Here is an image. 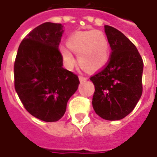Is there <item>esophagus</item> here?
<instances>
[{
  "mask_svg": "<svg viewBox=\"0 0 157 157\" xmlns=\"http://www.w3.org/2000/svg\"><path fill=\"white\" fill-rule=\"evenodd\" d=\"M79 80H80L81 82H86V81H87V77H86V76H82V75H80V76H79Z\"/></svg>",
  "mask_w": 157,
  "mask_h": 157,
  "instance_id": "esophagus-1",
  "label": "esophagus"
}]
</instances>
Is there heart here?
<instances>
[{"label":"heart","instance_id":"heart-1","mask_svg":"<svg viewBox=\"0 0 157 157\" xmlns=\"http://www.w3.org/2000/svg\"><path fill=\"white\" fill-rule=\"evenodd\" d=\"M68 46H61L60 53L69 70L73 69L75 64L71 51L78 56L81 67L89 72L101 70L109 60V42L105 34L100 31L76 33L69 38Z\"/></svg>","mask_w":157,"mask_h":157}]
</instances>
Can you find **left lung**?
Returning <instances> with one entry per match:
<instances>
[{"mask_svg":"<svg viewBox=\"0 0 157 157\" xmlns=\"http://www.w3.org/2000/svg\"><path fill=\"white\" fill-rule=\"evenodd\" d=\"M104 27L112 53L105 69L90 78L95 87L92 105L102 119L119 120L141 98L144 63L129 38L113 26Z\"/></svg>","mask_w":157,"mask_h":157,"instance_id":"obj_1","label":"left lung"}]
</instances>
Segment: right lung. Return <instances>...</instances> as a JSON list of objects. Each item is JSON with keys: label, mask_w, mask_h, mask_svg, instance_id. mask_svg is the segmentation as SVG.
<instances>
[{"label": "right lung", "mask_w": 157, "mask_h": 157, "mask_svg": "<svg viewBox=\"0 0 157 157\" xmlns=\"http://www.w3.org/2000/svg\"><path fill=\"white\" fill-rule=\"evenodd\" d=\"M63 25L46 22L20 43L14 63V87L26 111L45 122L64 115L78 88V76L63 67L58 45Z\"/></svg>", "instance_id": "1"}]
</instances>
